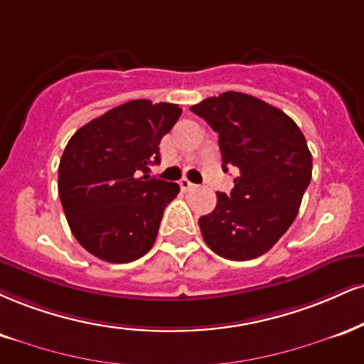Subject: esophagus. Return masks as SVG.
I'll return each mask as SVG.
<instances>
[{
	"label": "esophagus",
	"mask_w": 364,
	"mask_h": 364,
	"mask_svg": "<svg viewBox=\"0 0 364 364\" xmlns=\"http://www.w3.org/2000/svg\"><path fill=\"white\" fill-rule=\"evenodd\" d=\"M179 186H181V190H183V191H190V190H193V188H195L196 185H193V183H191L190 179L183 178L181 181H179Z\"/></svg>",
	"instance_id": "34e87169"
}]
</instances>
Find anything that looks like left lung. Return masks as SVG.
<instances>
[{
    "instance_id": "obj_1",
    "label": "left lung",
    "mask_w": 364,
    "mask_h": 364,
    "mask_svg": "<svg viewBox=\"0 0 364 364\" xmlns=\"http://www.w3.org/2000/svg\"><path fill=\"white\" fill-rule=\"evenodd\" d=\"M218 134L222 168L239 171L230 195L200 217L207 246L230 261L268 252L293 224L312 179L307 140L287 113L256 96L227 91L190 108Z\"/></svg>"
}]
</instances>
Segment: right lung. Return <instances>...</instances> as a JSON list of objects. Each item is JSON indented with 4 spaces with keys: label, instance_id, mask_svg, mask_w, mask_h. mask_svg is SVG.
<instances>
[{
    "label": "right lung",
    "instance_id": "1",
    "mask_svg": "<svg viewBox=\"0 0 364 364\" xmlns=\"http://www.w3.org/2000/svg\"><path fill=\"white\" fill-rule=\"evenodd\" d=\"M173 103L132 100L82 125L59 163V196L77 242L98 259L130 262L149 252L176 183L149 176L159 142L176 124Z\"/></svg>",
    "mask_w": 364,
    "mask_h": 364
}]
</instances>
